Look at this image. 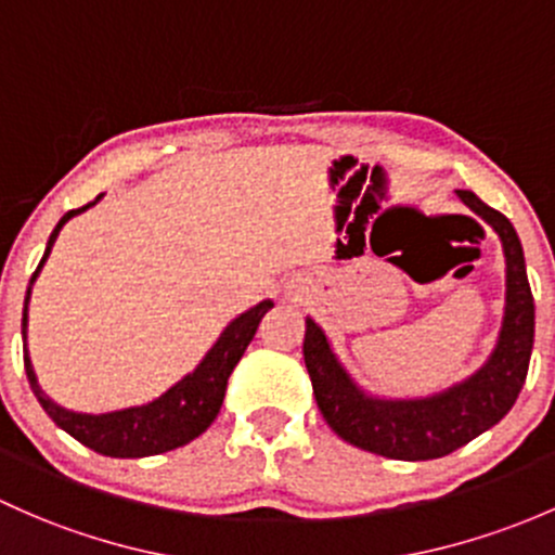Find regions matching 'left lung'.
<instances>
[{
  "label": "left lung",
  "mask_w": 555,
  "mask_h": 555,
  "mask_svg": "<svg viewBox=\"0 0 555 555\" xmlns=\"http://www.w3.org/2000/svg\"><path fill=\"white\" fill-rule=\"evenodd\" d=\"M483 223L492 225L505 255V313L489 359L465 380L420 399L372 396L348 375L324 330L306 319V356L313 396L332 430L348 444L390 460H436L492 428L516 404L527 380L534 346V297L518 233L503 212L483 204L474 191H457Z\"/></svg>",
  "instance_id": "1"
}]
</instances>
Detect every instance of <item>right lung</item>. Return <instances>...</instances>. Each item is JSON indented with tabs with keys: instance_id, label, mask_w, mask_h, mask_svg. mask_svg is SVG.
<instances>
[{
	"instance_id": "right-lung-1",
	"label": "right lung",
	"mask_w": 555,
	"mask_h": 555,
	"mask_svg": "<svg viewBox=\"0 0 555 555\" xmlns=\"http://www.w3.org/2000/svg\"><path fill=\"white\" fill-rule=\"evenodd\" d=\"M101 196H98L95 202L85 204V207L72 209V212L63 215V218L57 220L55 229H52L50 238H47V249L42 260H39L37 271H34L31 282H28L26 300H23V366H26L28 385H31L34 396H37V401L42 404V410L52 417V423H55L57 428H63L68 436H74L79 444L90 447L92 452L98 454H106V457H151V454H162L170 452V449L185 447L189 441H194L196 436H202L204 430L212 425L220 406H223L225 385H229L233 366L238 364V359L247 351L249 340H253L255 332H258L260 319L273 308V300H262L258 306L249 308V311L238 313V317L220 332L215 346L204 353V359L196 364V370L189 372L185 377H180L172 388H167L159 399L149 401V404L103 412V415H87V412H74L55 404V401L44 393L42 385L37 383V372H34L31 359H28V300H31V287L34 282H37L39 271H42L47 258H50L57 233H61V229L68 220L77 218L85 209H90L92 204L101 202Z\"/></svg>"
}]
</instances>
